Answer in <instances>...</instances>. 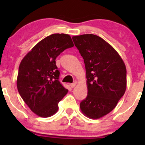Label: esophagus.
Listing matches in <instances>:
<instances>
[{
    "label": "esophagus",
    "instance_id": "obj_1",
    "mask_svg": "<svg viewBox=\"0 0 145 145\" xmlns=\"http://www.w3.org/2000/svg\"><path fill=\"white\" fill-rule=\"evenodd\" d=\"M76 82H73V83H72V84H71V88H74V86H76Z\"/></svg>",
    "mask_w": 145,
    "mask_h": 145
}]
</instances>
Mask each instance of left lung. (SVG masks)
<instances>
[{
	"label": "left lung",
	"mask_w": 145,
	"mask_h": 145,
	"mask_svg": "<svg viewBox=\"0 0 145 145\" xmlns=\"http://www.w3.org/2000/svg\"><path fill=\"white\" fill-rule=\"evenodd\" d=\"M72 40L86 68L88 95L80 102V110L97 120L112 112L125 92V65L116 49L98 35H76Z\"/></svg>",
	"instance_id": "8db88e82"
}]
</instances>
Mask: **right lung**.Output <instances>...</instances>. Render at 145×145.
Returning a JSON list of instances; mask_svg holds the SVG:
<instances>
[{
	"mask_svg": "<svg viewBox=\"0 0 145 145\" xmlns=\"http://www.w3.org/2000/svg\"><path fill=\"white\" fill-rule=\"evenodd\" d=\"M74 46L71 36L54 33L37 43L22 60L17 88L32 112L48 118L58 111V104L68 92L59 81L55 59L63 51Z\"/></svg>",
	"mask_w": 145,
	"mask_h": 145,
	"instance_id": "obj_1",
	"label": "right lung"
}]
</instances>
